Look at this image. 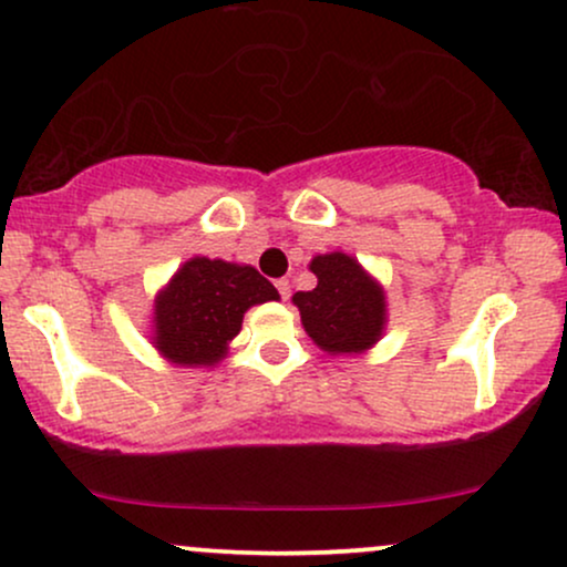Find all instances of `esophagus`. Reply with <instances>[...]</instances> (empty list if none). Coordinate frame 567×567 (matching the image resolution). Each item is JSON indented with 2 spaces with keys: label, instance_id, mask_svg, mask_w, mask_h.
<instances>
[{
  "label": "esophagus",
  "instance_id": "esophagus-1",
  "mask_svg": "<svg viewBox=\"0 0 567 567\" xmlns=\"http://www.w3.org/2000/svg\"><path fill=\"white\" fill-rule=\"evenodd\" d=\"M277 290H279V296H282V301H288V298H290V282H288V279H277Z\"/></svg>",
  "mask_w": 567,
  "mask_h": 567
}]
</instances>
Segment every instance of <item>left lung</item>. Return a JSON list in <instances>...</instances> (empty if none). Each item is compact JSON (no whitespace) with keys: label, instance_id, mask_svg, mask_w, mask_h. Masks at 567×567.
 <instances>
[{"label":"left lung","instance_id":"8db88e82","mask_svg":"<svg viewBox=\"0 0 567 567\" xmlns=\"http://www.w3.org/2000/svg\"><path fill=\"white\" fill-rule=\"evenodd\" d=\"M315 290H301L292 303L301 311L306 333L324 351H362L379 341L383 322V292L354 258L343 252L317 256Z\"/></svg>","mask_w":567,"mask_h":567}]
</instances>
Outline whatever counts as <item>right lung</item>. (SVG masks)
<instances>
[{
  "mask_svg": "<svg viewBox=\"0 0 567 567\" xmlns=\"http://www.w3.org/2000/svg\"><path fill=\"white\" fill-rule=\"evenodd\" d=\"M277 298L252 266L192 258L157 298V349L178 365H210L239 333L245 311Z\"/></svg>",
  "mask_w": 567,
  "mask_h": 567,
  "instance_id": "obj_1",
  "label": "right lung"
}]
</instances>
